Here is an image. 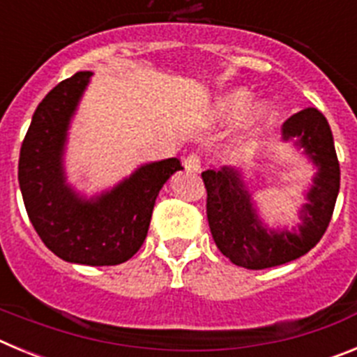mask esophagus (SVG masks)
<instances>
[{
  "instance_id": "34e87169",
  "label": "esophagus",
  "mask_w": 357,
  "mask_h": 357,
  "mask_svg": "<svg viewBox=\"0 0 357 357\" xmlns=\"http://www.w3.org/2000/svg\"><path fill=\"white\" fill-rule=\"evenodd\" d=\"M200 166H202V160H200V157L198 155H188L184 159V168H185V172H189V173H198L200 172Z\"/></svg>"
}]
</instances>
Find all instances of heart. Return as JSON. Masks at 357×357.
<instances>
[{"instance_id":"b5f03b06","label":"heart","mask_w":357,"mask_h":357,"mask_svg":"<svg viewBox=\"0 0 357 357\" xmlns=\"http://www.w3.org/2000/svg\"><path fill=\"white\" fill-rule=\"evenodd\" d=\"M254 102V93L247 87H236L216 98L211 107V118L214 121H230L243 114L241 125L247 132H257L268 127L275 118V107L268 100Z\"/></svg>"}]
</instances>
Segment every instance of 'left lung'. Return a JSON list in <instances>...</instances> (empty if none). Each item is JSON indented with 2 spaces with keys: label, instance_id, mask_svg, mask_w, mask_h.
Returning <instances> with one entry per match:
<instances>
[{
  "label": "left lung",
  "instance_id": "8db88e82",
  "mask_svg": "<svg viewBox=\"0 0 357 357\" xmlns=\"http://www.w3.org/2000/svg\"><path fill=\"white\" fill-rule=\"evenodd\" d=\"M280 132L282 141L291 143L317 168L305 191V204L298 211L296 229H270L261 220L238 168L222 166L202 173L214 243L230 263L247 270L279 266L307 254L329 227L338 198V157L329 123L320 110L309 107L296 112L286 119Z\"/></svg>",
  "mask_w": 357,
  "mask_h": 357
}]
</instances>
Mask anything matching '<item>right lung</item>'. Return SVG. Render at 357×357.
<instances>
[{
    "label": "right lung",
    "instance_id": "add662e5",
    "mask_svg": "<svg viewBox=\"0 0 357 357\" xmlns=\"http://www.w3.org/2000/svg\"><path fill=\"white\" fill-rule=\"evenodd\" d=\"M93 73L53 87L33 112L19 155V188L44 245L68 263L112 266L139 250L159 191L178 169L176 157L141 164L127 178L85 197L68 182L64 153L73 116Z\"/></svg>",
    "mask_w": 357,
    "mask_h": 357
}]
</instances>
